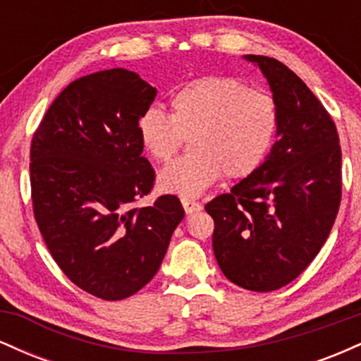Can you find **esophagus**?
Here are the masks:
<instances>
[{
  "label": "esophagus",
  "mask_w": 361,
  "mask_h": 361,
  "mask_svg": "<svg viewBox=\"0 0 361 361\" xmlns=\"http://www.w3.org/2000/svg\"><path fill=\"white\" fill-rule=\"evenodd\" d=\"M181 205H183L186 215H192V214L200 212V210H202V205L198 204V202L188 200V198H183V200H181Z\"/></svg>",
  "instance_id": "1"
}]
</instances>
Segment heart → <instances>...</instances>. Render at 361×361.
Wrapping results in <instances>:
<instances>
[{"label":"heart","mask_w":361,"mask_h":361,"mask_svg":"<svg viewBox=\"0 0 361 361\" xmlns=\"http://www.w3.org/2000/svg\"><path fill=\"white\" fill-rule=\"evenodd\" d=\"M171 114L151 106L140 115L137 134L146 154L164 163L190 137V156L161 169V192L195 198L222 173L244 178L270 154L280 114L276 100L233 78H200L186 82L169 100Z\"/></svg>","instance_id":"obj_1"}]
</instances>
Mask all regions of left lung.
I'll use <instances>...</instances> for the list:
<instances>
[{"instance_id": "obj_1", "label": "left lung", "mask_w": 361, "mask_h": 361, "mask_svg": "<svg viewBox=\"0 0 361 361\" xmlns=\"http://www.w3.org/2000/svg\"><path fill=\"white\" fill-rule=\"evenodd\" d=\"M258 66L280 114L276 140L263 164L205 205L224 275L252 292L295 280L324 246L341 202L336 126L295 73L267 56Z\"/></svg>"}]
</instances>
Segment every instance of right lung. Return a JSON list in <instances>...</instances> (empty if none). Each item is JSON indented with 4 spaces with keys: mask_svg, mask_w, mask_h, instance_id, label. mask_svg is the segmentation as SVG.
Masks as SVG:
<instances>
[{
    "mask_svg": "<svg viewBox=\"0 0 361 361\" xmlns=\"http://www.w3.org/2000/svg\"><path fill=\"white\" fill-rule=\"evenodd\" d=\"M157 90L137 73L106 69L73 81L54 100L30 147L35 221L73 283L122 300L159 270L185 210L173 195L134 209L151 192L137 123Z\"/></svg>",
    "mask_w": 361,
    "mask_h": 361,
    "instance_id": "obj_1",
    "label": "right lung"
}]
</instances>
